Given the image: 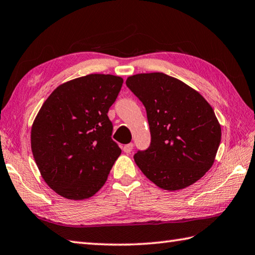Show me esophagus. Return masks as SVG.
<instances>
[{
  "label": "esophagus",
  "mask_w": 255,
  "mask_h": 255,
  "mask_svg": "<svg viewBox=\"0 0 255 255\" xmlns=\"http://www.w3.org/2000/svg\"><path fill=\"white\" fill-rule=\"evenodd\" d=\"M124 151L126 152V153H130L131 151H132V149H133V143H128V144H125L124 146Z\"/></svg>",
  "instance_id": "1"
}]
</instances>
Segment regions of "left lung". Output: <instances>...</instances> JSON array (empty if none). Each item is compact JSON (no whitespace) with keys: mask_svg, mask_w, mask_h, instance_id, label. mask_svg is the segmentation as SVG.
<instances>
[{"mask_svg":"<svg viewBox=\"0 0 255 255\" xmlns=\"http://www.w3.org/2000/svg\"><path fill=\"white\" fill-rule=\"evenodd\" d=\"M126 85L143 104L150 128V146L133 156L144 176L169 191L202 178L221 141V126L210 104L163 73L133 75Z\"/></svg>","mask_w":255,"mask_h":255,"instance_id":"8db88e82","label":"left lung"}]
</instances>
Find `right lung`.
Masks as SVG:
<instances>
[{
  "instance_id": "add662e5",
  "label": "right lung",
  "mask_w": 255,
  "mask_h": 255,
  "mask_svg": "<svg viewBox=\"0 0 255 255\" xmlns=\"http://www.w3.org/2000/svg\"><path fill=\"white\" fill-rule=\"evenodd\" d=\"M123 78L91 74L64 83L45 101L33 123L32 152L49 188L66 199L94 196L122 150L107 116Z\"/></svg>"
}]
</instances>
